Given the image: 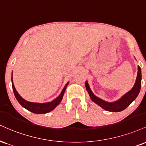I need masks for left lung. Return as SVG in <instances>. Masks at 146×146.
<instances>
[{
  "label": "left lung",
  "mask_w": 146,
  "mask_h": 146,
  "mask_svg": "<svg viewBox=\"0 0 146 146\" xmlns=\"http://www.w3.org/2000/svg\"><path fill=\"white\" fill-rule=\"evenodd\" d=\"M86 88L88 92L89 95L91 100L93 102L99 105L100 107L104 109L105 110L111 112H119L122 111V110H125V109L129 107L131 103L136 99L137 96H138L139 93L140 92V89H141V70L140 66H138V72H137V76L136 81H135V84L134 86L129 92L126 93L124 95L120 98V99L115 102H107L103 101L99 97L96 96L93 94L92 90H91L90 86H89L88 82H86Z\"/></svg>",
  "instance_id": "8db88e82"
}]
</instances>
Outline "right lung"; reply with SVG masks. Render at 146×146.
<instances>
[{
	"instance_id": "1",
	"label": "right lung",
	"mask_w": 146,
	"mask_h": 146,
	"mask_svg": "<svg viewBox=\"0 0 146 146\" xmlns=\"http://www.w3.org/2000/svg\"><path fill=\"white\" fill-rule=\"evenodd\" d=\"M11 82H12V88H13V90L15 94V98L17 100V101L19 102V103L22 105L23 108H24L26 110H28L29 111L33 112L34 113H37V114H43V113H48L51 111L54 110V108L57 106L62 101L63 95L64 94V91H65L66 86H67L68 82L66 84L65 86L64 87L63 90L61 92L60 94L58 96L56 99L53 100L52 101L48 102V103H32V102H29L24 99H22L21 97L20 94L17 93V92L15 90V86H14V84L13 82V78L11 77Z\"/></svg>"
}]
</instances>
